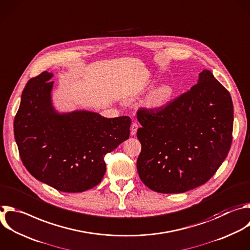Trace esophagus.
Here are the masks:
<instances>
[{"label":"esophagus","instance_id":"34e87169","mask_svg":"<svg viewBox=\"0 0 250 250\" xmlns=\"http://www.w3.org/2000/svg\"><path fill=\"white\" fill-rule=\"evenodd\" d=\"M138 129V125L136 123H133L130 126V134L131 135H135L136 134V131Z\"/></svg>","mask_w":250,"mask_h":250}]
</instances>
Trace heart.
<instances>
[{
  "instance_id": "1",
  "label": "heart",
  "mask_w": 250,
  "mask_h": 250,
  "mask_svg": "<svg viewBox=\"0 0 250 250\" xmlns=\"http://www.w3.org/2000/svg\"><path fill=\"white\" fill-rule=\"evenodd\" d=\"M154 87V82H149L144 91H150ZM174 96V88L169 84H163L156 88L147 100V107L151 111L157 112L167 107Z\"/></svg>"
}]
</instances>
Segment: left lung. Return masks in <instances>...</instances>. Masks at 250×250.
I'll use <instances>...</instances> for the list:
<instances>
[{
	"label": "left lung",
	"instance_id": "obj_1",
	"mask_svg": "<svg viewBox=\"0 0 250 250\" xmlns=\"http://www.w3.org/2000/svg\"><path fill=\"white\" fill-rule=\"evenodd\" d=\"M140 180L160 193H183L204 185L231 144L233 106L229 91L204 69L197 84L161 111H139Z\"/></svg>",
	"mask_w": 250,
	"mask_h": 250
}]
</instances>
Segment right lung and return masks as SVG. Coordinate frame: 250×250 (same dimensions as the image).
Wrapping results in <instances>:
<instances>
[{
    "label": "right lung",
    "mask_w": 250,
    "mask_h": 250,
    "mask_svg": "<svg viewBox=\"0 0 250 250\" xmlns=\"http://www.w3.org/2000/svg\"><path fill=\"white\" fill-rule=\"evenodd\" d=\"M52 72L31 78L15 118V138L26 170L63 192H82L101 183L104 157L129 137V117L95 112L60 113L53 105Z\"/></svg>",
    "instance_id": "obj_1"
}]
</instances>
